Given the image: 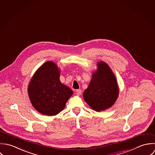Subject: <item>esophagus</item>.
<instances>
[{"label":"esophagus","instance_id":"1","mask_svg":"<svg viewBox=\"0 0 155 155\" xmlns=\"http://www.w3.org/2000/svg\"><path fill=\"white\" fill-rule=\"evenodd\" d=\"M75 93H76V94H77L78 96H80V95H81V90H80V89H77V90L75 91Z\"/></svg>","mask_w":155,"mask_h":155}]
</instances>
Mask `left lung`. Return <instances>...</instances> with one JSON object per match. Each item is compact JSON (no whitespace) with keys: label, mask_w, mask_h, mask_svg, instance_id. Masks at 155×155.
<instances>
[{"label":"left lung","mask_w":155,"mask_h":155,"mask_svg":"<svg viewBox=\"0 0 155 155\" xmlns=\"http://www.w3.org/2000/svg\"><path fill=\"white\" fill-rule=\"evenodd\" d=\"M97 65V69L93 73L83 97L92 109L99 112L113 106L119 91L116 77L108 65L104 62H98Z\"/></svg>","instance_id":"obj_1"}]
</instances>
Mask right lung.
Listing matches in <instances>:
<instances>
[{"label":"right lung","instance_id":"obj_1","mask_svg":"<svg viewBox=\"0 0 155 155\" xmlns=\"http://www.w3.org/2000/svg\"><path fill=\"white\" fill-rule=\"evenodd\" d=\"M60 71L51 61L44 63L34 74L28 86L31 104L40 113L55 116L64 109L72 91L61 83Z\"/></svg>","mask_w":155,"mask_h":155}]
</instances>
